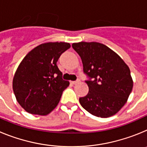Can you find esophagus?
<instances>
[{
  "label": "esophagus",
  "instance_id": "1",
  "mask_svg": "<svg viewBox=\"0 0 147 147\" xmlns=\"http://www.w3.org/2000/svg\"><path fill=\"white\" fill-rule=\"evenodd\" d=\"M80 82V80H76V81H71L70 83H71V85H76L77 83Z\"/></svg>",
  "mask_w": 147,
  "mask_h": 147
}]
</instances>
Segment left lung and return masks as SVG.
<instances>
[{
  "label": "left lung",
  "instance_id": "8db88e82",
  "mask_svg": "<svg viewBox=\"0 0 147 147\" xmlns=\"http://www.w3.org/2000/svg\"><path fill=\"white\" fill-rule=\"evenodd\" d=\"M72 47L81 57L84 73L92 79L86 81L88 93L80 98L83 108L101 118L117 113L127 102L133 87L128 65L102 43L80 42L73 43Z\"/></svg>",
  "mask_w": 147,
  "mask_h": 147
}]
</instances>
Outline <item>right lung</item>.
<instances>
[{
	"label": "right lung",
	"mask_w": 147,
	"mask_h": 147,
	"mask_svg": "<svg viewBox=\"0 0 147 147\" xmlns=\"http://www.w3.org/2000/svg\"><path fill=\"white\" fill-rule=\"evenodd\" d=\"M68 42H46L26 54L15 72L13 91L28 113L46 115L57 105L69 82L62 80L57 65L61 54L70 49Z\"/></svg>",
	"instance_id": "obj_1"
}]
</instances>
